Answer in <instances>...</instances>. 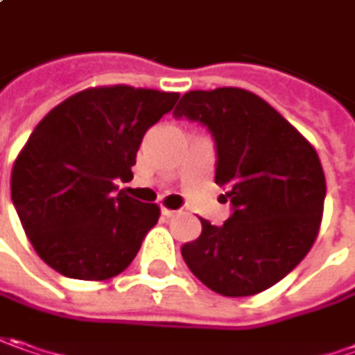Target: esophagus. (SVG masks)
Wrapping results in <instances>:
<instances>
[{"label": "esophagus", "mask_w": 355, "mask_h": 355, "mask_svg": "<svg viewBox=\"0 0 355 355\" xmlns=\"http://www.w3.org/2000/svg\"><path fill=\"white\" fill-rule=\"evenodd\" d=\"M161 214L165 216V218H173V216L177 214V210H168V208H161Z\"/></svg>", "instance_id": "esophagus-1"}]
</instances>
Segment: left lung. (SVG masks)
<instances>
[{
	"label": "left lung",
	"mask_w": 355,
	"mask_h": 355,
	"mask_svg": "<svg viewBox=\"0 0 355 355\" xmlns=\"http://www.w3.org/2000/svg\"><path fill=\"white\" fill-rule=\"evenodd\" d=\"M173 116L212 133L216 184L232 216L180 248L189 269L224 297H250L287 277L312 248L326 180L309 141L259 96L241 88L187 92Z\"/></svg>",
	"instance_id": "1"
}]
</instances>
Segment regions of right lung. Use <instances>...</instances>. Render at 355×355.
<instances>
[{
    "instance_id": "right-lung-1",
    "label": "right lung",
    "mask_w": 355,
    "mask_h": 355,
    "mask_svg": "<svg viewBox=\"0 0 355 355\" xmlns=\"http://www.w3.org/2000/svg\"><path fill=\"white\" fill-rule=\"evenodd\" d=\"M178 94L131 86L70 96L35 128L11 173V200L35 251L60 275L105 281L125 271L159 206L116 192L143 135Z\"/></svg>"
}]
</instances>
